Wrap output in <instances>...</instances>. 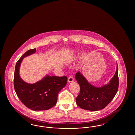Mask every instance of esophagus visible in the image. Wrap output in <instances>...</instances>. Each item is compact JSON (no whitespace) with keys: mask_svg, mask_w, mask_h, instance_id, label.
I'll return each instance as SVG.
<instances>
[{"mask_svg":"<svg viewBox=\"0 0 135 135\" xmlns=\"http://www.w3.org/2000/svg\"><path fill=\"white\" fill-rule=\"evenodd\" d=\"M68 82L71 83V82H73L74 81V78H73L72 76H70L68 78Z\"/></svg>","mask_w":135,"mask_h":135,"instance_id":"obj_1","label":"esophagus"}]
</instances>
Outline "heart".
<instances>
[{
    "label": "heart",
    "instance_id": "heart-1",
    "mask_svg": "<svg viewBox=\"0 0 135 135\" xmlns=\"http://www.w3.org/2000/svg\"><path fill=\"white\" fill-rule=\"evenodd\" d=\"M85 56H86V53H85V52H83L81 54V56L82 58H84V57H85Z\"/></svg>",
    "mask_w": 135,
    "mask_h": 135
}]
</instances>
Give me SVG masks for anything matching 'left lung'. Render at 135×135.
<instances>
[{
	"mask_svg": "<svg viewBox=\"0 0 135 135\" xmlns=\"http://www.w3.org/2000/svg\"><path fill=\"white\" fill-rule=\"evenodd\" d=\"M118 69L109 83L97 87L91 85L86 78L78 72L75 78L80 87V93L76 98L78 106L82 109L90 111L100 110L105 108L114 98L118 89Z\"/></svg>",
	"mask_w": 135,
	"mask_h": 135,
	"instance_id": "8db88e82",
	"label": "left lung"
}]
</instances>
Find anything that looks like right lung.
Here are the masks:
<instances>
[{"label":"right lung","mask_w":135,"mask_h":135,"mask_svg":"<svg viewBox=\"0 0 135 135\" xmlns=\"http://www.w3.org/2000/svg\"><path fill=\"white\" fill-rule=\"evenodd\" d=\"M36 52V49H30L17 62L14 78V89L21 102L29 109L46 110L56 104L58 93L66 85L67 77L47 75L34 84L24 81L19 75L21 64L24 57Z\"/></svg>","instance_id":"1"}]
</instances>
